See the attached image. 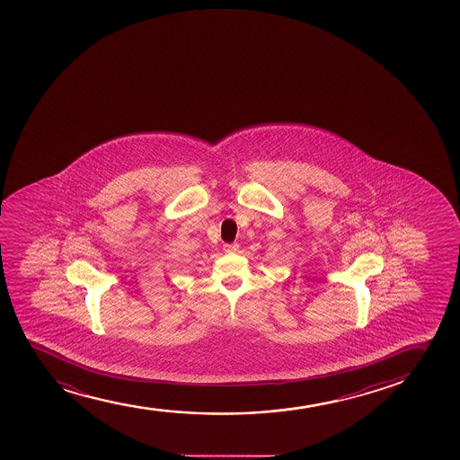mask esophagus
Returning <instances> with one entry per match:
<instances>
[{
  "instance_id": "obj_1",
  "label": "esophagus",
  "mask_w": 460,
  "mask_h": 460,
  "mask_svg": "<svg viewBox=\"0 0 460 460\" xmlns=\"http://www.w3.org/2000/svg\"><path fill=\"white\" fill-rule=\"evenodd\" d=\"M238 249H240V246H238L237 243H231V244H225L223 246V251L229 253L237 252Z\"/></svg>"
}]
</instances>
